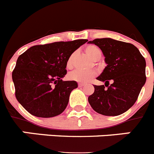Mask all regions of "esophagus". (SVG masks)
I'll use <instances>...</instances> for the list:
<instances>
[{
  "instance_id": "obj_1",
  "label": "esophagus",
  "mask_w": 154,
  "mask_h": 154,
  "mask_svg": "<svg viewBox=\"0 0 154 154\" xmlns=\"http://www.w3.org/2000/svg\"><path fill=\"white\" fill-rule=\"evenodd\" d=\"M78 85H79V87H82V86H84V85H85V83H82V82H79Z\"/></svg>"
}]
</instances>
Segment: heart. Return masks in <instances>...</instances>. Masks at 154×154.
<instances>
[{"label": "heart", "instance_id": "heart-1", "mask_svg": "<svg viewBox=\"0 0 154 154\" xmlns=\"http://www.w3.org/2000/svg\"><path fill=\"white\" fill-rule=\"evenodd\" d=\"M85 51L87 55L93 61L99 60L102 56V51L99 47L93 45H90L85 48ZM74 53L71 54L66 61V67L67 69H72L73 66V59H74ZM96 75V72L93 70L84 71L80 69H76L70 72L68 75L69 79L72 81H75L78 82H87Z\"/></svg>", "mask_w": 154, "mask_h": 154}]
</instances>
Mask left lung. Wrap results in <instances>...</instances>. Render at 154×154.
Here are the masks:
<instances>
[{"label":"left lung","instance_id":"obj_1","mask_svg":"<svg viewBox=\"0 0 154 154\" xmlns=\"http://www.w3.org/2000/svg\"><path fill=\"white\" fill-rule=\"evenodd\" d=\"M89 43L102 50L107 64L97 78L105 85H94L95 91L88 98L89 104L102 115H120L134 105L146 82L145 58L136 46L127 42L96 38Z\"/></svg>","mask_w":154,"mask_h":154}]
</instances>
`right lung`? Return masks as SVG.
Returning a JSON list of instances; mask_svg holds the SVG:
<instances>
[{"label": "right lung", "mask_w": 154, "mask_h": 154, "mask_svg": "<svg viewBox=\"0 0 154 154\" xmlns=\"http://www.w3.org/2000/svg\"><path fill=\"white\" fill-rule=\"evenodd\" d=\"M87 39L32 46L17 58L12 72L17 101L31 115L49 118L62 113L75 81H63L66 61Z\"/></svg>", "instance_id": "right-lung-1"}]
</instances>
